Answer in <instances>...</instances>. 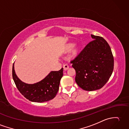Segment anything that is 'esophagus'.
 Masks as SVG:
<instances>
[{
    "label": "esophagus",
    "instance_id": "1",
    "mask_svg": "<svg viewBox=\"0 0 129 129\" xmlns=\"http://www.w3.org/2000/svg\"><path fill=\"white\" fill-rule=\"evenodd\" d=\"M69 65L68 64H65L63 65V68H64V70L65 71L69 69Z\"/></svg>",
    "mask_w": 129,
    "mask_h": 129
}]
</instances>
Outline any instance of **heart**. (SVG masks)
I'll return each instance as SVG.
<instances>
[{
    "label": "heart",
    "instance_id": "heart-1",
    "mask_svg": "<svg viewBox=\"0 0 129 129\" xmlns=\"http://www.w3.org/2000/svg\"><path fill=\"white\" fill-rule=\"evenodd\" d=\"M74 44H73V43H71L70 44H69L68 46V49H71L72 48L74 47Z\"/></svg>",
    "mask_w": 129,
    "mask_h": 129
}]
</instances>
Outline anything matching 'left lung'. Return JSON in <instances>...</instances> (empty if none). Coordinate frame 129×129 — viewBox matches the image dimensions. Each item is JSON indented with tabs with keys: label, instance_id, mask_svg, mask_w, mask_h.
Returning <instances> with one entry per match:
<instances>
[{
	"label": "left lung",
	"instance_id": "obj_1",
	"mask_svg": "<svg viewBox=\"0 0 129 129\" xmlns=\"http://www.w3.org/2000/svg\"><path fill=\"white\" fill-rule=\"evenodd\" d=\"M91 36L93 40L70 61L76 71V83L88 91L103 87L114 69L113 55L109 44L103 37Z\"/></svg>",
	"mask_w": 129,
	"mask_h": 129
}]
</instances>
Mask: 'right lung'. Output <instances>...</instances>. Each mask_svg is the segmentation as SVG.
<instances>
[{
	"label": "right lung",
	"instance_id": "add662e5",
	"mask_svg": "<svg viewBox=\"0 0 129 129\" xmlns=\"http://www.w3.org/2000/svg\"><path fill=\"white\" fill-rule=\"evenodd\" d=\"M12 72L14 82L21 93L29 101L41 103L50 101L55 97L63 75V68L59 71H51L44 79L34 84L24 83L18 78L15 72L14 64Z\"/></svg>",
	"mask_w": 129,
	"mask_h": 129
}]
</instances>
